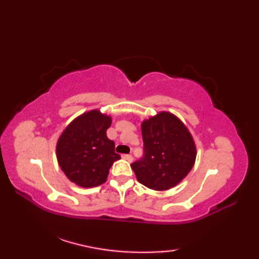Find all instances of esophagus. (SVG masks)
Listing matches in <instances>:
<instances>
[{
    "label": "esophagus",
    "instance_id": "34e87169",
    "mask_svg": "<svg viewBox=\"0 0 259 259\" xmlns=\"http://www.w3.org/2000/svg\"><path fill=\"white\" fill-rule=\"evenodd\" d=\"M122 159H124V160H126V161H129V162H131L133 161V156L131 155H122Z\"/></svg>",
    "mask_w": 259,
    "mask_h": 259
}]
</instances>
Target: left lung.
I'll list each match as a JSON object with an SVG mask.
<instances>
[{
	"mask_svg": "<svg viewBox=\"0 0 259 259\" xmlns=\"http://www.w3.org/2000/svg\"><path fill=\"white\" fill-rule=\"evenodd\" d=\"M144 157L131 163L140 184L162 191L174 188L194 167V138L177 115L158 112L141 123Z\"/></svg>",
	"mask_w": 259,
	"mask_h": 259,
	"instance_id": "8db88e82",
	"label": "left lung"
}]
</instances>
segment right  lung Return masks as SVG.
I'll list each match as a JSON object with an SVG mask.
<instances>
[{
	"label": "right lung",
	"instance_id": "obj_1",
	"mask_svg": "<svg viewBox=\"0 0 259 259\" xmlns=\"http://www.w3.org/2000/svg\"><path fill=\"white\" fill-rule=\"evenodd\" d=\"M110 115L95 109L67 125L57 142L59 166L70 181L83 188L106 183L109 169L120 159L114 142L107 137Z\"/></svg>",
	"mask_w": 259,
	"mask_h": 259
}]
</instances>
